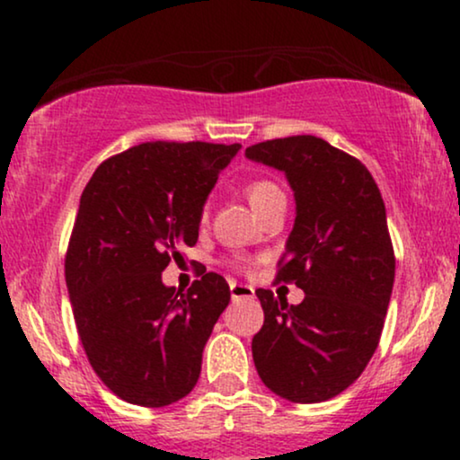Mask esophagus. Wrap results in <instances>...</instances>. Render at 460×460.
Listing matches in <instances>:
<instances>
[{"label": "esophagus", "mask_w": 460, "mask_h": 460, "mask_svg": "<svg viewBox=\"0 0 460 460\" xmlns=\"http://www.w3.org/2000/svg\"><path fill=\"white\" fill-rule=\"evenodd\" d=\"M229 289H231V298H234V300L255 298V289H252L251 285H244V283H234V281H231Z\"/></svg>", "instance_id": "1"}]
</instances>
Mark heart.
Returning a JSON list of instances; mask_svg holds the SVG:
<instances>
[{"mask_svg": "<svg viewBox=\"0 0 460 460\" xmlns=\"http://www.w3.org/2000/svg\"><path fill=\"white\" fill-rule=\"evenodd\" d=\"M274 194H281V190H279L270 181H252L246 186V199H248V203L252 205V209H255V212H260L263 205H266L268 200L274 197Z\"/></svg>", "mask_w": 460, "mask_h": 460, "instance_id": "obj_1", "label": "heart"}]
</instances>
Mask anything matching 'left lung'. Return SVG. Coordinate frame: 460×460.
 <instances>
[{
  "instance_id": "left-lung-1",
  "label": "left lung",
  "mask_w": 460,
  "mask_h": 460,
  "mask_svg": "<svg viewBox=\"0 0 460 460\" xmlns=\"http://www.w3.org/2000/svg\"><path fill=\"white\" fill-rule=\"evenodd\" d=\"M246 157L292 188L296 218L277 279L305 292L289 305L257 289L263 326L252 361L281 398L324 402L361 376L381 340L395 277L381 190L357 157L315 136L260 142Z\"/></svg>"
}]
</instances>
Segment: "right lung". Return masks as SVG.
Segmentation results:
<instances>
[{"label": "right lung", "instance_id": "1", "mask_svg": "<svg viewBox=\"0 0 460 460\" xmlns=\"http://www.w3.org/2000/svg\"><path fill=\"white\" fill-rule=\"evenodd\" d=\"M240 145L145 142L105 160L84 188L65 274L79 340L110 392L168 406L194 389L203 348L229 305L220 274L186 294L162 283L194 246L205 200Z\"/></svg>", "mask_w": 460, "mask_h": 460}]
</instances>
